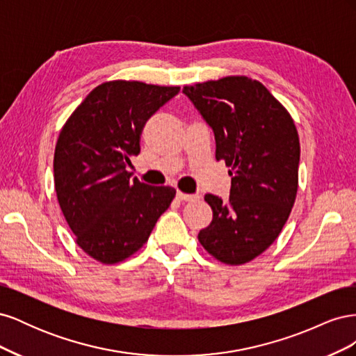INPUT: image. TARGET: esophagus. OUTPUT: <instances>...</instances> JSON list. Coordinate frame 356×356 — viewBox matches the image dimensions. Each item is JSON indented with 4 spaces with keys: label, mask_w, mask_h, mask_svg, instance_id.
<instances>
[{
    "label": "esophagus",
    "mask_w": 356,
    "mask_h": 356,
    "mask_svg": "<svg viewBox=\"0 0 356 356\" xmlns=\"http://www.w3.org/2000/svg\"><path fill=\"white\" fill-rule=\"evenodd\" d=\"M177 199L182 200V202H193L199 199L197 195H187V193H182V191H177Z\"/></svg>",
    "instance_id": "esophagus-1"
}]
</instances>
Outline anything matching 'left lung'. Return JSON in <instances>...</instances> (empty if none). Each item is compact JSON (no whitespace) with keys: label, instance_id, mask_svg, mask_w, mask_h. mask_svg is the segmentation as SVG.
<instances>
[{"label":"left lung","instance_id":"1","mask_svg":"<svg viewBox=\"0 0 356 356\" xmlns=\"http://www.w3.org/2000/svg\"><path fill=\"white\" fill-rule=\"evenodd\" d=\"M215 136V159L229 166V200L207 195L212 222L199 242L224 264L254 260L289 217L298 188L300 141L289 113L264 86L245 75L182 89Z\"/></svg>","mask_w":356,"mask_h":356}]
</instances>
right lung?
I'll list each match as a JSON object with an SVG mask.
<instances>
[{"mask_svg":"<svg viewBox=\"0 0 356 356\" xmlns=\"http://www.w3.org/2000/svg\"><path fill=\"white\" fill-rule=\"evenodd\" d=\"M178 86L106 81L77 106L58 138L55 190L75 242L95 260L114 264L148 241L175 188L131 178L143 127Z\"/></svg>","mask_w":356,"mask_h":356,"instance_id":"1","label":"right lung"}]
</instances>
